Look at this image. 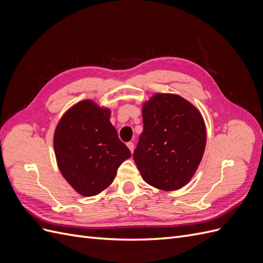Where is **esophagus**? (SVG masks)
Returning a JSON list of instances; mask_svg holds the SVG:
<instances>
[{
  "label": "esophagus",
  "mask_w": 263,
  "mask_h": 263,
  "mask_svg": "<svg viewBox=\"0 0 263 263\" xmlns=\"http://www.w3.org/2000/svg\"><path fill=\"white\" fill-rule=\"evenodd\" d=\"M127 147L129 148L130 153H133V151H134V142H133V141H128V142H127Z\"/></svg>",
  "instance_id": "esophagus-1"
}]
</instances>
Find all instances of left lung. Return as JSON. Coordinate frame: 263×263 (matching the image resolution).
I'll use <instances>...</instances> for the list:
<instances>
[{"label": "left lung", "instance_id": "8db88e82", "mask_svg": "<svg viewBox=\"0 0 263 263\" xmlns=\"http://www.w3.org/2000/svg\"><path fill=\"white\" fill-rule=\"evenodd\" d=\"M142 130L134 160L148 184L164 191L184 186L206 145L201 113L176 94H156L142 107Z\"/></svg>", "mask_w": 263, "mask_h": 263}]
</instances>
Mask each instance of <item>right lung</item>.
<instances>
[{
    "mask_svg": "<svg viewBox=\"0 0 263 263\" xmlns=\"http://www.w3.org/2000/svg\"><path fill=\"white\" fill-rule=\"evenodd\" d=\"M110 112L90 100L78 103L62 116L53 147L59 170L83 196L101 193L113 182L118 166L132 157L109 122Z\"/></svg>",
    "mask_w": 263,
    "mask_h": 263,
    "instance_id": "1",
    "label": "right lung"
}]
</instances>
